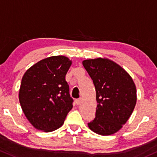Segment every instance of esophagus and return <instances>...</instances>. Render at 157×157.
<instances>
[{"mask_svg": "<svg viewBox=\"0 0 157 157\" xmlns=\"http://www.w3.org/2000/svg\"><path fill=\"white\" fill-rule=\"evenodd\" d=\"M82 98L77 99L76 100H75V102H76L77 105H80V104L82 103Z\"/></svg>", "mask_w": 157, "mask_h": 157, "instance_id": "1", "label": "esophagus"}]
</instances>
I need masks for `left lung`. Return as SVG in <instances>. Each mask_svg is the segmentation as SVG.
Returning a JSON list of instances; mask_svg holds the SVG:
<instances>
[{"label": "left lung", "instance_id": "8db88e82", "mask_svg": "<svg viewBox=\"0 0 157 157\" xmlns=\"http://www.w3.org/2000/svg\"><path fill=\"white\" fill-rule=\"evenodd\" d=\"M82 63L95 86L98 103L95 118L87 125L101 136L114 134L134 110L137 99L134 82L121 66L109 59H90Z\"/></svg>", "mask_w": 157, "mask_h": 157}]
</instances>
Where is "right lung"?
<instances>
[{
    "instance_id": "add662e5",
    "label": "right lung",
    "mask_w": 157,
    "mask_h": 157,
    "mask_svg": "<svg viewBox=\"0 0 157 157\" xmlns=\"http://www.w3.org/2000/svg\"><path fill=\"white\" fill-rule=\"evenodd\" d=\"M72 64L64 56L41 60L23 75L19 90L20 105L29 122L39 130L52 132L63 124L73 99L65 79Z\"/></svg>"
}]
</instances>
